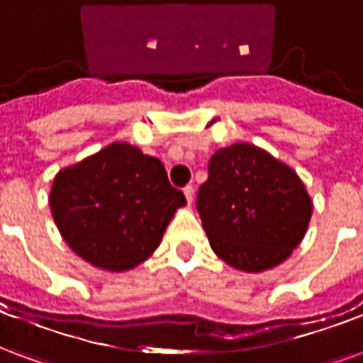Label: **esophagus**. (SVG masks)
Segmentation results:
<instances>
[{"instance_id": "34e87169", "label": "esophagus", "mask_w": 363, "mask_h": 363, "mask_svg": "<svg viewBox=\"0 0 363 363\" xmlns=\"http://www.w3.org/2000/svg\"><path fill=\"white\" fill-rule=\"evenodd\" d=\"M184 196H186V202L189 203L194 202V186H192V184L184 186Z\"/></svg>"}]
</instances>
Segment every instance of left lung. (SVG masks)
<instances>
[{"label":"left lung","mask_w":363,"mask_h":363,"mask_svg":"<svg viewBox=\"0 0 363 363\" xmlns=\"http://www.w3.org/2000/svg\"><path fill=\"white\" fill-rule=\"evenodd\" d=\"M196 209L217 256L259 273L283 264L304 238L311 200L289 165L238 142L211 155Z\"/></svg>","instance_id":"left-lung-1"}]
</instances>
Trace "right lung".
<instances>
[{"label":"right lung","instance_id":"1","mask_svg":"<svg viewBox=\"0 0 363 363\" xmlns=\"http://www.w3.org/2000/svg\"><path fill=\"white\" fill-rule=\"evenodd\" d=\"M184 203L163 163L127 142L59 171L50 192L53 221L65 242L107 271H128L152 256Z\"/></svg>","mask_w":363,"mask_h":363}]
</instances>
